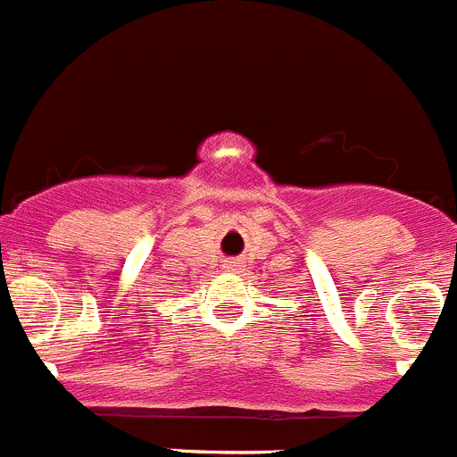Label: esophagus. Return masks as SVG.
Segmentation results:
<instances>
[{
    "mask_svg": "<svg viewBox=\"0 0 457 457\" xmlns=\"http://www.w3.org/2000/svg\"><path fill=\"white\" fill-rule=\"evenodd\" d=\"M224 268L226 270H237V268H240V261H236V258H231V261H224Z\"/></svg>",
    "mask_w": 457,
    "mask_h": 457,
    "instance_id": "1",
    "label": "esophagus"
}]
</instances>
